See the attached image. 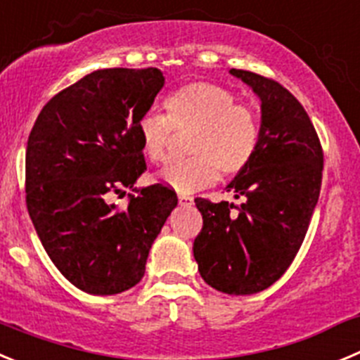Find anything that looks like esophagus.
<instances>
[{
    "label": "esophagus",
    "instance_id": "1",
    "mask_svg": "<svg viewBox=\"0 0 360 360\" xmlns=\"http://www.w3.org/2000/svg\"><path fill=\"white\" fill-rule=\"evenodd\" d=\"M193 196H189V194H180V196H178V203H180V205H193Z\"/></svg>",
    "mask_w": 360,
    "mask_h": 360
}]
</instances>
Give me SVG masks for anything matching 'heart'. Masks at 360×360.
Instances as JSON below:
<instances>
[{
	"label": "heart",
	"instance_id": "heart-1",
	"mask_svg": "<svg viewBox=\"0 0 360 360\" xmlns=\"http://www.w3.org/2000/svg\"><path fill=\"white\" fill-rule=\"evenodd\" d=\"M166 114H144L137 123L143 153L164 160L171 131H189L186 151L158 171V180L176 191L210 186L217 178L240 174L257 153L260 120L230 89L210 82H191L169 92L162 101Z\"/></svg>",
	"mask_w": 360,
	"mask_h": 360
}]
</instances>
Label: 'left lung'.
<instances>
[{
    "mask_svg": "<svg viewBox=\"0 0 360 360\" xmlns=\"http://www.w3.org/2000/svg\"><path fill=\"white\" fill-rule=\"evenodd\" d=\"M230 72L262 101L260 143L226 187L240 205L194 200L203 226L193 252L210 288L255 295L288 271L305 239L321 191L323 148L305 108L283 85L252 71Z\"/></svg>",
    "mask_w": 360,
    "mask_h": 360,
    "instance_id": "8db88e82",
    "label": "left lung"
}]
</instances>
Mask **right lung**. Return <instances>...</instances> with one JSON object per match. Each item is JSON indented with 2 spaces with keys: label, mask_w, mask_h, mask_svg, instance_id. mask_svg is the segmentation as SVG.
<instances>
[{
  "label": "right lung",
  "mask_w": 360,
  "mask_h": 360,
  "mask_svg": "<svg viewBox=\"0 0 360 360\" xmlns=\"http://www.w3.org/2000/svg\"><path fill=\"white\" fill-rule=\"evenodd\" d=\"M164 87L162 72L98 69L51 98L26 146V207L58 271L89 295H117L144 276L153 240L178 198L153 184L130 196L146 171L137 123Z\"/></svg>",
  "instance_id": "obj_1"
}]
</instances>
